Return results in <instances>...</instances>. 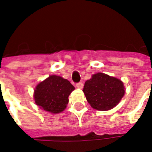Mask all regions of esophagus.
Instances as JSON below:
<instances>
[{
	"instance_id": "1",
	"label": "esophagus",
	"mask_w": 152,
	"mask_h": 152,
	"mask_svg": "<svg viewBox=\"0 0 152 152\" xmlns=\"http://www.w3.org/2000/svg\"><path fill=\"white\" fill-rule=\"evenodd\" d=\"M76 88H83V87H84V84H83V83L82 82H80V83H77L76 84Z\"/></svg>"
}]
</instances>
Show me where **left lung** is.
Returning <instances> with one entry per match:
<instances>
[{
	"label": "left lung",
	"mask_w": 152,
	"mask_h": 152,
	"mask_svg": "<svg viewBox=\"0 0 152 152\" xmlns=\"http://www.w3.org/2000/svg\"><path fill=\"white\" fill-rule=\"evenodd\" d=\"M83 91L91 107L99 111H107L120 103L125 89L120 80L98 72L85 82Z\"/></svg>",
	"instance_id": "obj_1"
}]
</instances>
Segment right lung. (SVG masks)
I'll use <instances>...</instances> for the list:
<instances>
[{
  "mask_svg": "<svg viewBox=\"0 0 152 152\" xmlns=\"http://www.w3.org/2000/svg\"><path fill=\"white\" fill-rule=\"evenodd\" d=\"M74 89L68 80L52 75L37 85L33 95L35 103L45 111L60 113L67 107L68 96Z\"/></svg>",
  "mask_w": 152,
  "mask_h": 152,
  "instance_id": "1",
  "label": "right lung"
}]
</instances>
